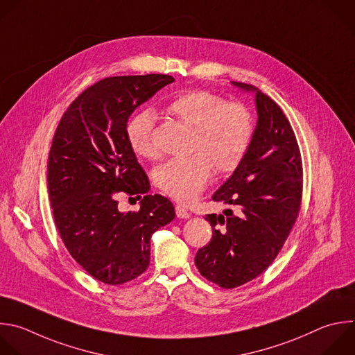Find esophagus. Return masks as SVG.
Wrapping results in <instances>:
<instances>
[{"label": "esophagus", "mask_w": 355, "mask_h": 355, "mask_svg": "<svg viewBox=\"0 0 355 355\" xmlns=\"http://www.w3.org/2000/svg\"><path fill=\"white\" fill-rule=\"evenodd\" d=\"M175 214H177L178 218H188L191 216L189 211L184 206H181V205L175 206Z\"/></svg>", "instance_id": "obj_1"}]
</instances>
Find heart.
Instances as JSON below:
<instances>
[{
  "label": "heart",
  "instance_id": "obj_1",
  "mask_svg": "<svg viewBox=\"0 0 355 355\" xmlns=\"http://www.w3.org/2000/svg\"><path fill=\"white\" fill-rule=\"evenodd\" d=\"M167 111L192 127L191 152L196 153L162 164L156 170V184L170 198L189 203L207 184L211 167L217 173H230L241 164L255 135V116L247 105L227 103L203 89L174 96ZM153 130L155 114L150 110H142L131 118L127 139L137 155L148 159L157 156Z\"/></svg>",
  "mask_w": 355,
  "mask_h": 355
}]
</instances>
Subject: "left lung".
Segmentation results:
<instances>
[{
  "label": "left lung",
  "mask_w": 355,
  "mask_h": 355,
  "mask_svg": "<svg viewBox=\"0 0 355 355\" xmlns=\"http://www.w3.org/2000/svg\"><path fill=\"white\" fill-rule=\"evenodd\" d=\"M231 83L255 94V135L241 164L211 196L227 209L206 216L213 237L195 257L200 275L223 288L254 280L276 259L302 195L301 153L284 112L258 87Z\"/></svg>",
  "instance_id": "1"
}]
</instances>
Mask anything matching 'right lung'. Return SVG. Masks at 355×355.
Wrapping results in <instances>:
<instances>
[{
    "label": "right lung",
    "instance_id": "add662e5",
    "mask_svg": "<svg viewBox=\"0 0 355 355\" xmlns=\"http://www.w3.org/2000/svg\"><path fill=\"white\" fill-rule=\"evenodd\" d=\"M173 82L156 73L101 79L69 104L53 138L47 189L55 225L71 257L104 284L142 275L152 234L175 217L167 198L148 195V175L127 139L130 115ZM118 191L145 194L140 210L120 212Z\"/></svg>",
    "mask_w": 355,
    "mask_h": 355
}]
</instances>
